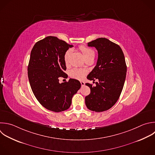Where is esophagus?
<instances>
[{
  "label": "esophagus",
  "mask_w": 155,
  "mask_h": 155,
  "mask_svg": "<svg viewBox=\"0 0 155 155\" xmlns=\"http://www.w3.org/2000/svg\"><path fill=\"white\" fill-rule=\"evenodd\" d=\"M81 84L82 87H84L85 85V82L84 81H81Z\"/></svg>",
  "instance_id": "obj_1"
}]
</instances>
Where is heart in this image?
<instances>
[{
  "instance_id": "heart-1",
  "label": "heart",
  "mask_w": 155,
  "mask_h": 155,
  "mask_svg": "<svg viewBox=\"0 0 155 155\" xmlns=\"http://www.w3.org/2000/svg\"><path fill=\"white\" fill-rule=\"evenodd\" d=\"M79 50L82 52L84 57L87 60L90 58H94L95 55V51L92 48L85 46V45H81L79 47ZM70 50H67L65 54H64V62L67 64L68 62V58L70 54ZM86 74V71L83 69L74 68L71 69L70 71V77L76 79H82L84 78Z\"/></svg>"
}]
</instances>
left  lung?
Wrapping results in <instances>:
<instances>
[{"mask_svg": "<svg viewBox=\"0 0 155 155\" xmlns=\"http://www.w3.org/2000/svg\"><path fill=\"white\" fill-rule=\"evenodd\" d=\"M98 51L97 64L87 79L96 82V86L86 83L90 93L85 98L87 107L95 112L111 108L117 101L124 85L127 65L121 48L106 38H98L88 43Z\"/></svg>", "mask_w": 155, "mask_h": 155, "instance_id": "8db88e82", "label": "left lung"}]
</instances>
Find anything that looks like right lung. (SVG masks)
I'll return each instance as SVG.
<instances>
[{
  "instance_id": "right-lung-1",
  "label": "right lung",
  "mask_w": 155,
  "mask_h": 155,
  "mask_svg": "<svg viewBox=\"0 0 155 155\" xmlns=\"http://www.w3.org/2000/svg\"><path fill=\"white\" fill-rule=\"evenodd\" d=\"M73 45L54 36L37 42L28 65L30 84L39 102L54 112L68 109L71 99L81 87L80 82L70 79L60 84L59 78H67L64 54Z\"/></svg>"
}]
</instances>
